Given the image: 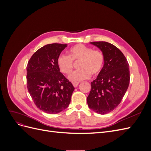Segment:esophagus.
Segmentation results:
<instances>
[{
  "mask_svg": "<svg viewBox=\"0 0 151 151\" xmlns=\"http://www.w3.org/2000/svg\"><path fill=\"white\" fill-rule=\"evenodd\" d=\"M72 84H73V86H74V88H77V87L78 86V85H79V83H77V82H75V83H73Z\"/></svg>",
  "mask_w": 151,
  "mask_h": 151,
  "instance_id": "1",
  "label": "esophagus"
}]
</instances>
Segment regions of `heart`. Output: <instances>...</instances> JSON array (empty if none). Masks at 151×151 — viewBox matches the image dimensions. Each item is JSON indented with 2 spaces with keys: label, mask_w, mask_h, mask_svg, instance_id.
Here are the masks:
<instances>
[{
  "label": "heart",
  "mask_w": 151,
  "mask_h": 151,
  "mask_svg": "<svg viewBox=\"0 0 151 151\" xmlns=\"http://www.w3.org/2000/svg\"><path fill=\"white\" fill-rule=\"evenodd\" d=\"M79 62V70L69 76L73 82H79L89 78L91 75L98 74L104 65V56L101 52L93 50L83 44H78L70 48L68 56L61 54L57 58V64L63 74H71L74 67V62Z\"/></svg>",
  "instance_id": "1"
}]
</instances>
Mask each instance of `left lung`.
<instances>
[{
	"label": "left lung",
	"instance_id": "left-lung-1",
	"mask_svg": "<svg viewBox=\"0 0 151 151\" xmlns=\"http://www.w3.org/2000/svg\"><path fill=\"white\" fill-rule=\"evenodd\" d=\"M90 43L102 52L104 65L96 79L91 83L87 102L91 110L104 115L118 106L127 92L130 78L129 65L115 45L106 42Z\"/></svg>",
	"mask_w": 151,
	"mask_h": 151
}]
</instances>
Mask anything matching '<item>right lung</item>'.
<instances>
[{
	"instance_id": "right-lung-1",
	"label": "right lung",
	"mask_w": 151,
	"mask_h": 151,
	"mask_svg": "<svg viewBox=\"0 0 151 151\" xmlns=\"http://www.w3.org/2000/svg\"><path fill=\"white\" fill-rule=\"evenodd\" d=\"M67 44L45 45L28 63L27 87L36 106L48 114L64 110L70 103L74 88L60 72L57 58Z\"/></svg>"
}]
</instances>
